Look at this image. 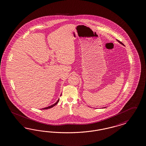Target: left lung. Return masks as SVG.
<instances>
[{"mask_svg":"<svg viewBox=\"0 0 146 146\" xmlns=\"http://www.w3.org/2000/svg\"><path fill=\"white\" fill-rule=\"evenodd\" d=\"M117 41H118V42H119V44H122V45H124V44H122V43H121V42H120V41H118V40H117ZM107 108V107H105V108Z\"/></svg>","mask_w":146,"mask_h":146,"instance_id":"left-lung-1","label":"left lung"}]
</instances>
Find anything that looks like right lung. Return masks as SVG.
I'll return each instance as SVG.
<instances>
[{
    "instance_id": "add662e5",
    "label": "right lung",
    "mask_w": 146,
    "mask_h": 146,
    "mask_svg": "<svg viewBox=\"0 0 146 146\" xmlns=\"http://www.w3.org/2000/svg\"><path fill=\"white\" fill-rule=\"evenodd\" d=\"M62 95V94H60V96ZM59 99H58V100H57V102H56L54 104H53V105H52L51 106H48V107H46V108H42V109H41V110H46V109H48V108H53V106H54L55 105H56L57 104H58V102H59Z\"/></svg>"
}]
</instances>
